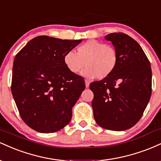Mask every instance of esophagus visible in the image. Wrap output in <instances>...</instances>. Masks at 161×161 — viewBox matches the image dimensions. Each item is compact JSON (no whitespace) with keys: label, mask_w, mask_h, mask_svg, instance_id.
Here are the masks:
<instances>
[{"label":"esophagus","mask_w":161,"mask_h":161,"mask_svg":"<svg viewBox=\"0 0 161 161\" xmlns=\"http://www.w3.org/2000/svg\"><path fill=\"white\" fill-rule=\"evenodd\" d=\"M85 83H86V88H88V87H89V85H90L89 81L86 80V81H85Z\"/></svg>","instance_id":"esophagus-1"}]
</instances>
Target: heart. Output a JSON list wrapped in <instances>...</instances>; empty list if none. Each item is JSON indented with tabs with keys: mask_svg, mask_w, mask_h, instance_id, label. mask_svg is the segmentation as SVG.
I'll return each instance as SVG.
<instances>
[{
	"mask_svg": "<svg viewBox=\"0 0 161 161\" xmlns=\"http://www.w3.org/2000/svg\"><path fill=\"white\" fill-rule=\"evenodd\" d=\"M66 67L73 74H77L84 68L82 75L88 79H100L110 76L118 64L117 51L114 47L103 42L89 40L79 45L77 53L69 51L64 55Z\"/></svg>",
	"mask_w": 161,
	"mask_h": 161,
	"instance_id": "1",
	"label": "heart"
}]
</instances>
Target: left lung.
I'll return each mask as SVG.
<instances>
[{
    "instance_id": "obj_1",
    "label": "left lung",
    "mask_w": 161,
    "mask_h": 161,
    "mask_svg": "<svg viewBox=\"0 0 161 161\" xmlns=\"http://www.w3.org/2000/svg\"><path fill=\"white\" fill-rule=\"evenodd\" d=\"M117 51L118 64L108 78L90 84L96 123L102 128L124 131L141 119L151 95V64L136 41L124 33L105 36Z\"/></svg>"
}]
</instances>
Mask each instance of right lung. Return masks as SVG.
<instances>
[{
	"label": "right lung",
	"instance_id": "add662e5",
	"mask_svg": "<svg viewBox=\"0 0 161 161\" xmlns=\"http://www.w3.org/2000/svg\"><path fill=\"white\" fill-rule=\"evenodd\" d=\"M82 41L38 36L14 58L11 91L23 120L37 132H57L71 119L86 85L68 70L64 57Z\"/></svg>",
	"mask_w": 161,
	"mask_h": 161
}]
</instances>
